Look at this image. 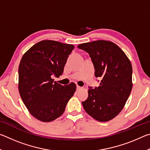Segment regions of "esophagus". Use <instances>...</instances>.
<instances>
[{"instance_id":"1","label":"esophagus","mask_w":150,"mask_h":150,"mask_svg":"<svg viewBox=\"0 0 150 150\" xmlns=\"http://www.w3.org/2000/svg\"><path fill=\"white\" fill-rule=\"evenodd\" d=\"M77 90H81V89H83V87H80V86L77 85Z\"/></svg>"}]
</instances>
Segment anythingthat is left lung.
Wrapping results in <instances>:
<instances>
[{"mask_svg": "<svg viewBox=\"0 0 150 150\" xmlns=\"http://www.w3.org/2000/svg\"><path fill=\"white\" fill-rule=\"evenodd\" d=\"M89 54L100 85L88 91L82 103L88 115L99 122H108L122 110L132 88V67L130 59L115 43L96 40L77 46Z\"/></svg>", "mask_w": 150, "mask_h": 150, "instance_id": "left-lung-1", "label": "left lung"}]
</instances>
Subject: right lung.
Segmentation results:
<instances>
[{
    "instance_id": "right-lung-1",
    "label": "right lung",
    "mask_w": 150,
    "mask_h": 150,
    "mask_svg": "<svg viewBox=\"0 0 150 150\" xmlns=\"http://www.w3.org/2000/svg\"><path fill=\"white\" fill-rule=\"evenodd\" d=\"M74 47L72 44L42 40L22 56L18 67L19 93L29 112L38 120L49 122L59 118L74 95V83L62 85L52 79L62 75Z\"/></svg>"
}]
</instances>
